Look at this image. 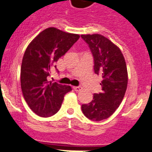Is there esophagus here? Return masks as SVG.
Returning a JSON list of instances; mask_svg holds the SVG:
<instances>
[{
  "mask_svg": "<svg viewBox=\"0 0 152 152\" xmlns=\"http://www.w3.org/2000/svg\"><path fill=\"white\" fill-rule=\"evenodd\" d=\"M73 88H74L76 92H79V91H81L82 89V86H75V87H73Z\"/></svg>",
  "mask_w": 152,
  "mask_h": 152,
  "instance_id": "esophagus-1",
  "label": "esophagus"
}]
</instances>
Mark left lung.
<instances>
[{
    "mask_svg": "<svg viewBox=\"0 0 152 152\" xmlns=\"http://www.w3.org/2000/svg\"><path fill=\"white\" fill-rule=\"evenodd\" d=\"M88 45L94 59V71L103 77L102 92L94 93L89 104H82L88 119L101 121L113 115L122 103L128 84L125 58L120 48L101 34L81 35Z\"/></svg>",
    "mask_w": 152,
    "mask_h": 152,
    "instance_id": "8db88e82",
    "label": "left lung"
}]
</instances>
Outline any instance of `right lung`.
Instances as JSON below:
<instances>
[{"label": "right lung", "instance_id": "1", "mask_svg": "<svg viewBox=\"0 0 152 152\" xmlns=\"http://www.w3.org/2000/svg\"><path fill=\"white\" fill-rule=\"evenodd\" d=\"M80 36L47 28L27 46L23 58L20 73L21 88L30 108L41 117H50L58 112L64 95L72 90L69 86L48 82L51 69Z\"/></svg>", "mask_w": 152, "mask_h": 152}]
</instances>
